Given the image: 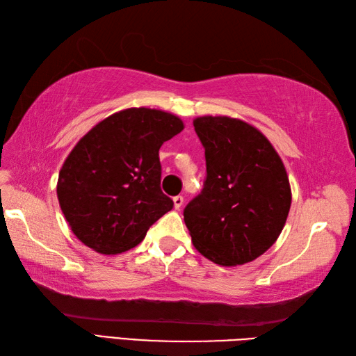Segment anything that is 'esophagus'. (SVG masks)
<instances>
[{
	"mask_svg": "<svg viewBox=\"0 0 356 356\" xmlns=\"http://www.w3.org/2000/svg\"><path fill=\"white\" fill-rule=\"evenodd\" d=\"M172 202H174V208L180 209L184 207V195H176V197H172Z\"/></svg>",
	"mask_w": 356,
	"mask_h": 356,
	"instance_id": "obj_1",
	"label": "esophagus"
}]
</instances>
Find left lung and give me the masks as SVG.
<instances>
[{
  "mask_svg": "<svg viewBox=\"0 0 356 356\" xmlns=\"http://www.w3.org/2000/svg\"><path fill=\"white\" fill-rule=\"evenodd\" d=\"M194 130L205 148L207 177L184 209L194 248L222 266L255 260L275 243L291 208L282 159L243 120L203 116Z\"/></svg>",
  "mask_w": 356,
  "mask_h": 356,
  "instance_id": "8db88e82",
  "label": "left lung"
}]
</instances>
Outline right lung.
<instances>
[{
  "label": "right lung",
  "mask_w": 356,
  "mask_h": 356,
  "mask_svg": "<svg viewBox=\"0 0 356 356\" xmlns=\"http://www.w3.org/2000/svg\"><path fill=\"white\" fill-rule=\"evenodd\" d=\"M184 130L171 113L128 108L93 127L65 159L58 200L74 236L101 254L139 245L172 209L161 190L159 149Z\"/></svg>",
  "instance_id": "1"
}]
</instances>
